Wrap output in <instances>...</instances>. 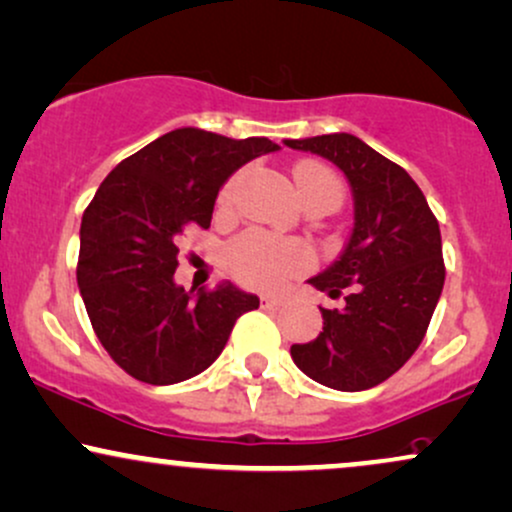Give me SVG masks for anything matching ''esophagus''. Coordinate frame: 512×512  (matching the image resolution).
Returning a JSON list of instances; mask_svg holds the SVG:
<instances>
[{
	"instance_id": "1",
	"label": "esophagus",
	"mask_w": 512,
	"mask_h": 512,
	"mask_svg": "<svg viewBox=\"0 0 512 512\" xmlns=\"http://www.w3.org/2000/svg\"><path fill=\"white\" fill-rule=\"evenodd\" d=\"M260 300L264 307H279L283 303H288V293H262Z\"/></svg>"
}]
</instances>
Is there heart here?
I'll return each mask as SVG.
<instances>
[{
  "label": "heart",
  "instance_id": "obj_1",
  "mask_svg": "<svg viewBox=\"0 0 512 512\" xmlns=\"http://www.w3.org/2000/svg\"><path fill=\"white\" fill-rule=\"evenodd\" d=\"M293 183L300 200L310 195L341 197V183L334 171L319 162L293 166ZM231 186L224 188L221 202H229ZM312 264V252L298 240L276 238L264 231H245L229 248V267L238 281L255 288H279L288 276L305 272Z\"/></svg>",
  "mask_w": 512,
  "mask_h": 512
}]
</instances>
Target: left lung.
Listing matches in <instances>:
<instances>
[{
  "instance_id": "obj_1",
  "label": "left lung",
  "mask_w": 512,
  "mask_h": 512,
  "mask_svg": "<svg viewBox=\"0 0 512 512\" xmlns=\"http://www.w3.org/2000/svg\"><path fill=\"white\" fill-rule=\"evenodd\" d=\"M291 150L329 159L353 193V229L324 272L307 279L341 310L322 312L310 343H293L303 374L336 391H365L396 374L427 334L441 298L439 221L405 169L350 133L283 140Z\"/></svg>"
}]
</instances>
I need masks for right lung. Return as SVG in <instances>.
I'll list each match as a JSON object with an SVG mask.
<instances>
[{
  "instance_id": "obj_1",
  "label": "right lung",
  "mask_w": 512,
  "mask_h": 512,
  "mask_svg": "<svg viewBox=\"0 0 512 512\" xmlns=\"http://www.w3.org/2000/svg\"><path fill=\"white\" fill-rule=\"evenodd\" d=\"M276 150L269 138L176 128L123 159L97 188L80 221L78 288L104 350L131 377L169 386L205 372L236 319L260 307L236 283L186 291L174 272L183 229H209L224 183Z\"/></svg>"
}]
</instances>
